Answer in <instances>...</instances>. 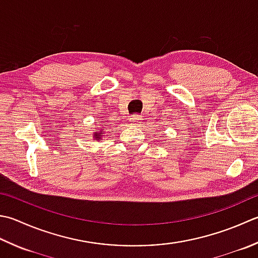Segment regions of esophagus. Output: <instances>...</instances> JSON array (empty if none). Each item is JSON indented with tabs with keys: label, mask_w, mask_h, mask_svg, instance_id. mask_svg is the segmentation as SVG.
Returning a JSON list of instances; mask_svg holds the SVG:
<instances>
[{
	"label": "esophagus",
	"mask_w": 258,
	"mask_h": 258,
	"mask_svg": "<svg viewBox=\"0 0 258 258\" xmlns=\"http://www.w3.org/2000/svg\"><path fill=\"white\" fill-rule=\"evenodd\" d=\"M130 122L132 123V124H139V123L142 122V116H141V115H133V116H131Z\"/></svg>",
	"instance_id": "34e87169"
}]
</instances>
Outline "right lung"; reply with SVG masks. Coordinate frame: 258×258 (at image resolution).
<instances>
[{"label": "right lung", "instance_id": "add662e5", "mask_svg": "<svg viewBox=\"0 0 258 258\" xmlns=\"http://www.w3.org/2000/svg\"><path fill=\"white\" fill-rule=\"evenodd\" d=\"M100 128H102V127H100ZM96 131H97V132L94 133V139L99 141L100 138H102V135L104 134V131H102V130H96Z\"/></svg>", "mask_w": 258, "mask_h": 258}]
</instances>
